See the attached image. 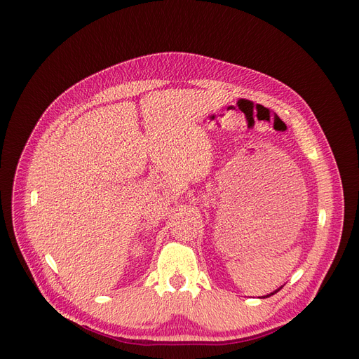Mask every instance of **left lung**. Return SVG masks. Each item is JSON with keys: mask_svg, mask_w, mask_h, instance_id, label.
<instances>
[{"mask_svg": "<svg viewBox=\"0 0 359 359\" xmlns=\"http://www.w3.org/2000/svg\"><path fill=\"white\" fill-rule=\"evenodd\" d=\"M276 292H278V290H276ZM276 292H273V293H271V295H274V293H276ZM271 295H266V297H271Z\"/></svg>", "mask_w": 359, "mask_h": 359, "instance_id": "8db88e82", "label": "left lung"}]
</instances>
